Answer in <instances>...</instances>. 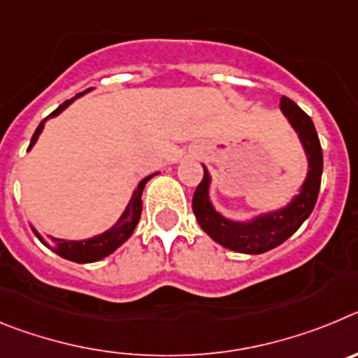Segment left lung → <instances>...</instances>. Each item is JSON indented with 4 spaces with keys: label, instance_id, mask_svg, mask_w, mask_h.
I'll use <instances>...</instances> for the list:
<instances>
[{
    "label": "left lung",
    "instance_id": "left-lung-1",
    "mask_svg": "<svg viewBox=\"0 0 358 358\" xmlns=\"http://www.w3.org/2000/svg\"><path fill=\"white\" fill-rule=\"evenodd\" d=\"M280 109L297 134L308 163L305 181L285 206L252 215L248 220H233L224 217L211 202V173L206 164H202L204 177L195 189L192 201L195 218L204 233L222 248L242 255H262L290 238L310 217L321 188L322 150L314 122L301 107L287 96H281Z\"/></svg>",
    "mask_w": 358,
    "mask_h": 358
}]
</instances>
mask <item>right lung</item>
Listing matches in <instances>:
<instances>
[{
	"label": "right lung",
	"instance_id": "right-lung-1",
	"mask_svg": "<svg viewBox=\"0 0 358 358\" xmlns=\"http://www.w3.org/2000/svg\"><path fill=\"white\" fill-rule=\"evenodd\" d=\"M90 91L91 90L82 91V93H78L77 96L69 98V100H66L64 103H61V106L57 107L52 115L46 116V118L39 123V127L36 129L34 136H31L28 152L34 148V145H36L37 140H39L41 132H43V129H44V123L52 118H57V116L61 115V113H64V110L68 109L73 102H75V100H78V98L84 96V94L90 93ZM154 176H157V172L143 177V179L138 182V186H136L134 192H132V195H131V201H129V204L125 206L123 213L120 215L118 220H116V222L113 224L109 229H106L103 233H100V235H94V236H90V238H82V240L53 238L52 242H48V240L44 238V236L41 235L39 231H37L34 226H30L31 231H34V235H36L37 238H39L44 245H46V248L52 249L53 252H57V255L62 256V258H66V260L77 262V264H93V262L102 260V258L109 256L110 252H115L116 249H118L120 245L125 242V240L131 238V235L134 233L136 226H138V222H140V217H141V194H143L145 185H147V182L150 181Z\"/></svg>",
	"mask_w": 358,
	"mask_h": 358
}]
</instances>
